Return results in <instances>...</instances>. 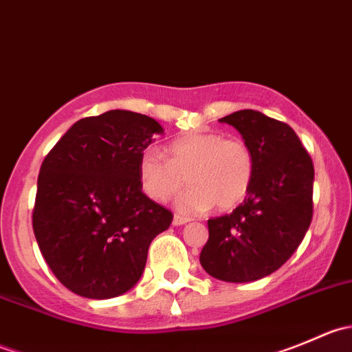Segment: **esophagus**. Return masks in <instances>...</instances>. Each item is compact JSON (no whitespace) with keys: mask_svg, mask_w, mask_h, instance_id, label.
I'll return each mask as SVG.
<instances>
[{"mask_svg":"<svg viewBox=\"0 0 352 352\" xmlns=\"http://www.w3.org/2000/svg\"><path fill=\"white\" fill-rule=\"evenodd\" d=\"M189 221H190V218H187V216H180V214L173 216V225L175 226L186 225V223H189Z\"/></svg>","mask_w":352,"mask_h":352,"instance_id":"34e87169","label":"esophagus"}]
</instances>
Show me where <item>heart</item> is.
I'll return each mask as SVG.
<instances>
[{
    "label": "heart",
    "mask_w": 352,
    "mask_h": 352,
    "mask_svg": "<svg viewBox=\"0 0 352 352\" xmlns=\"http://www.w3.org/2000/svg\"><path fill=\"white\" fill-rule=\"evenodd\" d=\"M166 153L168 158L155 146H148L138 160L141 189L153 201H168L190 184L192 187L177 202L180 211L202 212L212 206L228 211L250 192L255 153L242 138L194 131L175 138L166 146Z\"/></svg>",
    "instance_id": "heart-1"
}]
</instances>
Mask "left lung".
Wrapping results in <instances>:
<instances>
[{
	"label": "left lung",
	"instance_id": "obj_1",
	"mask_svg": "<svg viewBox=\"0 0 352 352\" xmlns=\"http://www.w3.org/2000/svg\"><path fill=\"white\" fill-rule=\"evenodd\" d=\"M255 153L250 192L233 212L208 219L201 265L226 283H250L278 271L294 254L314 218V162L286 122L258 110L219 119Z\"/></svg>",
	"mask_w": 352,
	"mask_h": 352
}]
</instances>
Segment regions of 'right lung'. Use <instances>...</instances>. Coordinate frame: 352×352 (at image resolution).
Masks as SVG:
<instances>
[{
  "label": "right lung",
  "instance_id": "obj_1",
  "mask_svg": "<svg viewBox=\"0 0 352 352\" xmlns=\"http://www.w3.org/2000/svg\"><path fill=\"white\" fill-rule=\"evenodd\" d=\"M163 133L151 117L109 110L74 122L41 165L32 226L63 286L91 300L140 281L151 240L173 212L143 192L141 151Z\"/></svg>",
  "mask_w": 352,
  "mask_h": 352
}]
</instances>
